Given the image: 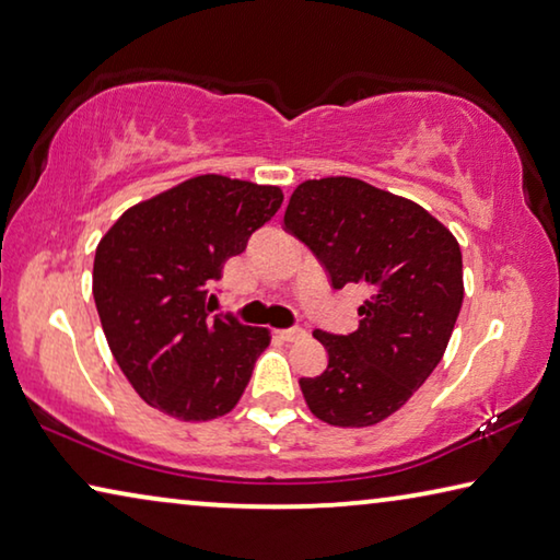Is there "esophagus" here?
<instances>
[{"label":"esophagus","instance_id":"1","mask_svg":"<svg viewBox=\"0 0 560 560\" xmlns=\"http://www.w3.org/2000/svg\"><path fill=\"white\" fill-rule=\"evenodd\" d=\"M279 334V339H283V341H299V339H304V328H299V326H294V328H281V331H277Z\"/></svg>","mask_w":560,"mask_h":560}]
</instances>
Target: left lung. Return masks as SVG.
Wrapping results in <instances>:
<instances>
[{"instance_id": "left-lung-1", "label": "left lung", "mask_w": 560, "mask_h": 560, "mask_svg": "<svg viewBox=\"0 0 560 560\" xmlns=\"http://www.w3.org/2000/svg\"><path fill=\"white\" fill-rule=\"evenodd\" d=\"M283 226L312 248L334 289L366 283L359 328L314 331L328 366L301 378L316 419L363 429L396 413L446 351L464 304L456 236L411 199L351 176L299 184Z\"/></svg>"}]
</instances>
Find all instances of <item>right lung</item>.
<instances>
[{"instance_id": "obj_1", "label": "right lung", "mask_w": 560, "mask_h": 560, "mask_svg": "<svg viewBox=\"0 0 560 560\" xmlns=\"http://www.w3.org/2000/svg\"><path fill=\"white\" fill-rule=\"evenodd\" d=\"M281 201L279 186L201 174L127 209L102 236L94 304L121 374L149 406L211 421L238 404L271 336L211 316L209 287Z\"/></svg>"}]
</instances>
